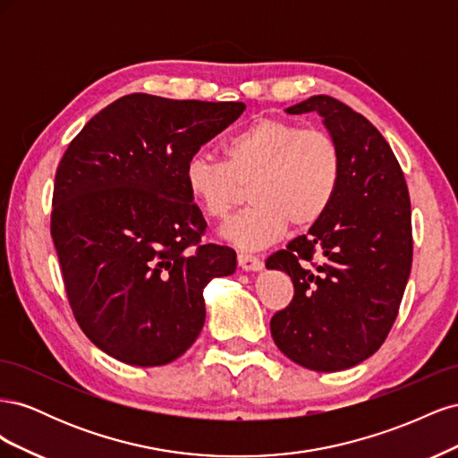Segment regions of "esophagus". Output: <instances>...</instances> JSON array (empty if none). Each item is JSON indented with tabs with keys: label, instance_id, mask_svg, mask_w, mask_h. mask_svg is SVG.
Instances as JSON below:
<instances>
[{
	"label": "esophagus",
	"instance_id": "esophagus-1",
	"mask_svg": "<svg viewBox=\"0 0 458 458\" xmlns=\"http://www.w3.org/2000/svg\"><path fill=\"white\" fill-rule=\"evenodd\" d=\"M239 266L244 269V271H259L263 267V261L252 254H244L241 252L239 254Z\"/></svg>",
	"mask_w": 458,
	"mask_h": 458
}]
</instances>
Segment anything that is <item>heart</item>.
Returning a JSON list of instances; mask_svg holds the SVG:
<instances>
[{"label":"heart","instance_id":"1","mask_svg":"<svg viewBox=\"0 0 458 458\" xmlns=\"http://www.w3.org/2000/svg\"><path fill=\"white\" fill-rule=\"evenodd\" d=\"M225 160L208 155L185 164V187L204 216L224 219L250 187L248 210L231 217L221 237L256 250L284 233L288 224L310 229L335 200L342 179V152L318 128L259 116L224 145Z\"/></svg>","mask_w":458,"mask_h":458}]
</instances>
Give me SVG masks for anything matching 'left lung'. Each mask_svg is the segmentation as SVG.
Returning a JSON list of instances; mask_svg holds the SVG:
<instances>
[{
	"instance_id": "obj_1",
	"label": "left lung",
	"mask_w": 458,
	"mask_h": 458,
	"mask_svg": "<svg viewBox=\"0 0 458 458\" xmlns=\"http://www.w3.org/2000/svg\"><path fill=\"white\" fill-rule=\"evenodd\" d=\"M286 113L323 118L342 152V179L308 234L266 261L294 283L271 336L301 367L345 370L380 348L397 317L412 263L409 191L382 133L348 105L313 95Z\"/></svg>"
}]
</instances>
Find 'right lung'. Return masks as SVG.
<instances>
[{"instance_id": "obj_1", "label": "right lung", "mask_w": 458, "mask_h": 458, "mask_svg": "<svg viewBox=\"0 0 458 458\" xmlns=\"http://www.w3.org/2000/svg\"><path fill=\"white\" fill-rule=\"evenodd\" d=\"M244 103L131 93L95 114L55 174L51 237L72 313L97 348L137 367L183 355L206 318L204 288L237 254L200 244L206 221L185 164Z\"/></svg>"}]
</instances>
